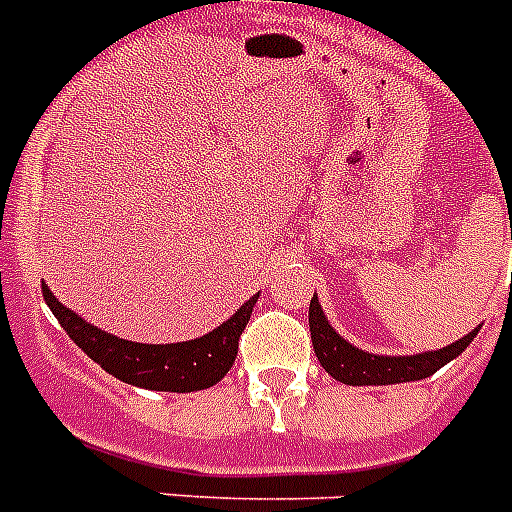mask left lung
I'll return each mask as SVG.
<instances>
[{
	"label": "left lung",
	"mask_w": 512,
	"mask_h": 512,
	"mask_svg": "<svg viewBox=\"0 0 512 512\" xmlns=\"http://www.w3.org/2000/svg\"><path fill=\"white\" fill-rule=\"evenodd\" d=\"M477 333L479 328H474L472 333H467L464 338L451 343V346L438 348V351H425V354L413 356H379L361 351V348L351 346L343 336H338L333 325L325 320V312L320 307L318 297L312 295L310 300V338L320 366L330 377L343 384H351V387L418 382V379L431 377L441 366L456 359L477 338Z\"/></svg>",
	"instance_id": "8db88e82"
}]
</instances>
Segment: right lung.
Instances as JSON below:
<instances>
[{
    "mask_svg": "<svg viewBox=\"0 0 512 512\" xmlns=\"http://www.w3.org/2000/svg\"><path fill=\"white\" fill-rule=\"evenodd\" d=\"M43 297L71 341L104 372L125 384L156 392H197L220 382L238 356V338L259 300V295H253L233 318L194 341L135 343L104 333L97 325L79 318L74 310L63 307L45 284Z\"/></svg>",
    "mask_w": 512,
    "mask_h": 512,
    "instance_id": "right-lung-1",
    "label": "right lung"
}]
</instances>
